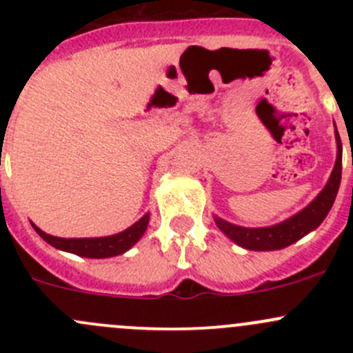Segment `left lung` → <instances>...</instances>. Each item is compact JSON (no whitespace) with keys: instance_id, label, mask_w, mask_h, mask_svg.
<instances>
[{"instance_id":"left-lung-1","label":"left lung","mask_w":353,"mask_h":353,"mask_svg":"<svg viewBox=\"0 0 353 353\" xmlns=\"http://www.w3.org/2000/svg\"><path fill=\"white\" fill-rule=\"evenodd\" d=\"M334 138H336V162H334L333 172H331L328 183L323 188L321 193L318 194L304 210L295 213L290 219L270 227H259V229H249V227L234 225L227 220L215 216V223L230 241H234L241 248L249 249V251H275V249H283L287 245L297 243L299 239L309 234L311 230L318 229L323 220L330 213L333 206L334 198H336L338 188L341 181V140L338 131L334 130Z\"/></svg>"}]
</instances>
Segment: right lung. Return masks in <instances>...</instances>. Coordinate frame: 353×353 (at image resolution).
<instances>
[{"mask_svg":"<svg viewBox=\"0 0 353 353\" xmlns=\"http://www.w3.org/2000/svg\"><path fill=\"white\" fill-rule=\"evenodd\" d=\"M148 220H150V213H145L137 223L128 227L126 230L114 236L108 237H80V239H65V237H54L51 234H46L44 230L39 229L37 225L32 223L35 232L42 237L48 244L52 248L61 249V251L73 252L77 256H83V258H110V256H117L126 252L131 245H134L141 239L148 227Z\"/></svg>","mask_w":353,"mask_h":353,"instance_id":"1","label":"right lung"}]
</instances>
